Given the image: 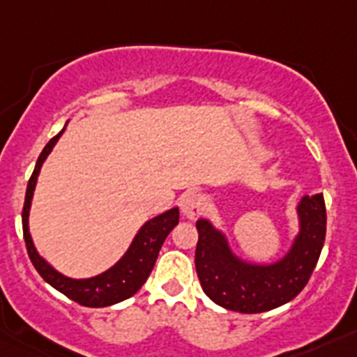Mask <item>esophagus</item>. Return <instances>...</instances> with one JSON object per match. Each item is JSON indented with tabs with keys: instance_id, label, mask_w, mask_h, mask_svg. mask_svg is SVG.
<instances>
[{
	"instance_id": "1",
	"label": "esophagus",
	"mask_w": 357,
	"mask_h": 357,
	"mask_svg": "<svg viewBox=\"0 0 357 357\" xmlns=\"http://www.w3.org/2000/svg\"><path fill=\"white\" fill-rule=\"evenodd\" d=\"M182 213L189 218V220H197L204 209H206V198L198 193H188L182 198Z\"/></svg>"
}]
</instances>
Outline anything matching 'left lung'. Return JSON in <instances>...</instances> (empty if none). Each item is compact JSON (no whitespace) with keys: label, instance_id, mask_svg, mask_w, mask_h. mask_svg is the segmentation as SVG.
<instances>
[{"label":"left lung","instance_id":"left-lung-1","mask_svg":"<svg viewBox=\"0 0 357 357\" xmlns=\"http://www.w3.org/2000/svg\"><path fill=\"white\" fill-rule=\"evenodd\" d=\"M301 234L284 259L273 264L243 263L230 252L225 236L207 220H198L195 266L211 301L238 313H264L293 301L307 284L326 241L324 195L298 204Z\"/></svg>","mask_w":357,"mask_h":357}]
</instances>
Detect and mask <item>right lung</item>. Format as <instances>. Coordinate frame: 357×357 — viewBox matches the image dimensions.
<instances>
[{
  "mask_svg": "<svg viewBox=\"0 0 357 357\" xmlns=\"http://www.w3.org/2000/svg\"><path fill=\"white\" fill-rule=\"evenodd\" d=\"M66 128V127H64ZM62 128V132H64ZM62 132L52 137L50 143L44 146L40 151L39 159H37L36 169L31 173L30 181H28L26 197H24L23 206V236L26 243V250L30 255L31 264L36 266L39 275L43 277L50 286L64 293L68 298L78 302L85 307H105V305L118 304L121 301H127L132 295L139 291L141 286L146 282L148 275L151 273V268L155 264L157 255H159L160 247H162L164 239L178 223V209H169L164 214H159L153 220L144 223L137 236L132 241L130 248L127 254L123 255L121 259L114 266L107 270L102 275H96L93 279H69L53 270L46 261L37 254L33 241L28 232V213H30L31 197H33V189H36L37 176H39L40 166L50 155L52 148L59 141Z\"/></svg>",
  "mask_w": 357,
  "mask_h": 357,
  "instance_id": "right-lung-1",
  "label": "right lung"
}]
</instances>
